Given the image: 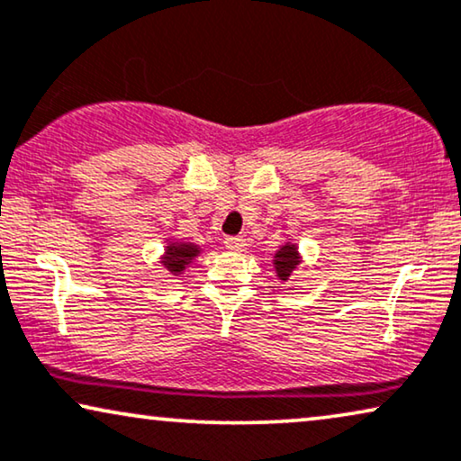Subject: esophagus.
<instances>
[{"label": "esophagus", "mask_w": 461, "mask_h": 461, "mask_svg": "<svg viewBox=\"0 0 461 461\" xmlns=\"http://www.w3.org/2000/svg\"><path fill=\"white\" fill-rule=\"evenodd\" d=\"M244 247H247V240L240 236H230L225 238V249L227 250H234V253H240V250H244Z\"/></svg>", "instance_id": "obj_1"}]
</instances>
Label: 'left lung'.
Masks as SVG:
<instances>
[{
    "mask_svg": "<svg viewBox=\"0 0 461 461\" xmlns=\"http://www.w3.org/2000/svg\"><path fill=\"white\" fill-rule=\"evenodd\" d=\"M274 266H276V274H278L280 280H288L291 274L294 272V267L299 266V253L294 244H285L278 253L274 257Z\"/></svg>",
    "mask_w": 461,
    "mask_h": 461,
    "instance_id": "8db88e82",
    "label": "left lung"
}]
</instances>
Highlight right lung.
I'll list each match as a JSON object with an SVG mask.
<instances>
[{
    "label": "right lung",
    "mask_w": 461,
    "mask_h": 461,
    "mask_svg": "<svg viewBox=\"0 0 461 461\" xmlns=\"http://www.w3.org/2000/svg\"><path fill=\"white\" fill-rule=\"evenodd\" d=\"M200 250L195 244H189V242H173L167 247V257H164V267L168 269V272L173 274H181L183 267L187 266L189 261L194 259L195 255H198Z\"/></svg>",
    "instance_id": "obj_1"
}]
</instances>
